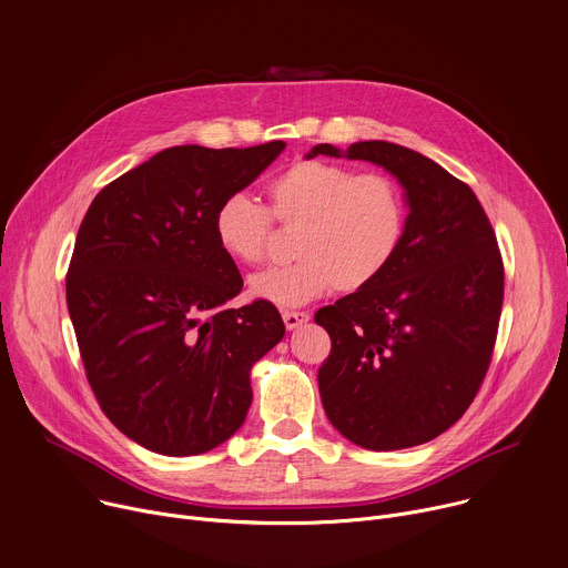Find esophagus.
<instances>
[{"label":"esophagus","instance_id":"obj_1","mask_svg":"<svg viewBox=\"0 0 568 568\" xmlns=\"http://www.w3.org/2000/svg\"><path fill=\"white\" fill-rule=\"evenodd\" d=\"M307 320H311V315L307 313H298V311H283V322L287 326V331H294L298 328L301 324H305Z\"/></svg>","mask_w":568,"mask_h":568}]
</instances>
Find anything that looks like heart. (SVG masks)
Returning a JSON list of instances; mask_svg holds the SVG:
<instances>
[{
	"label": "heart",
	"instance_id": "1",
	"mask_svg": "<svg viewBox=\"0 0 568 568\" xmlns=\"http://www.w3.org/2000/svg\"><path fill=\"white\" fill-rule=\"evenodd\" d=\"M270 205L246 192L226 194L213 215V235L237 265L265 261L274 220L298 229L296 261L251 278V294L290 307L333 290L357 292L378 281L403 244L407 205L400 185L383 172H359L324 159H301L267 185Z\"/></svg>",
	"mask_w": 568,
	"mask_h": 568
}]
</instances>
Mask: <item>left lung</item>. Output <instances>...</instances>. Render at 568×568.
I'll use <instances>...</instances> for the list:
<instances>
[{"instance_id":"8db88e82","label":"left lung","mask_w":568,"mask_h":568,"mask_svg":"<svg viewBox=\"0 0 568 568\" xmlns=\"http://www.w3.org/2000/svg\"><path fill=\"white\" fill-rule=\"evenodd\" d=\"M339 156L317 144L311 159ZM346 159L369 161L405 187L409 215L387 272L317 311L331 353L317 381L331 424L369 450L419 446L474 403L498 335L505 270L474 190L422 153L367 140Z\"/></svg>"}]
</instances>
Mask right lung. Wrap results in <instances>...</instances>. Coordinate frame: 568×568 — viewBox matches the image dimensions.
Masks as SVG:
<instances>
[{
  "label": "right lung",
  "instance_id": "right-lung-1",
  "mask_svg": "<svg viewBox=\"0 0 568 568\" xmlns=\"http://www.w3.org/2000/svg\"><path fill=\"white\" fill-rule=\"evenodd\" d=\"M283 149H165L101 190L79 226L65 294L85 378L111 424L153 453L226 442L251 405V367L285 335L274 303L229 305L244 281L213 235L217 203Z\"/></svg>",
  "mask_w": 568,
  "mask_h": 568
}]
</instances>
